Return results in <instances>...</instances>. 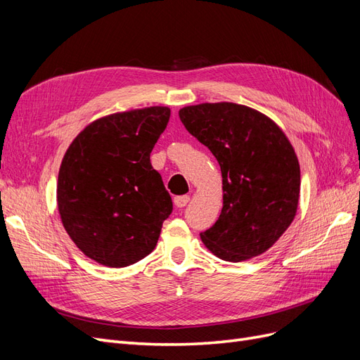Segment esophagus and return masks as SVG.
I'll return each mask as SVG.
<instances>
[{"label": "esophagus", "mask_w": 360, "mask_h": 360, "mask_svg": "<svg viewBox=\"0 0 360 360\" xmlns=\"http://www.w3.org/2000/svg\"><path fill=\"white\" fill-rule=\"evenodd\" d=\"M189 200H191V198L188 197V195H180V197L174 198V204H176V205L179 207V209H183V207L189 202Z\"/></svg>", "instance_id": "obj_1"}]
</instances>
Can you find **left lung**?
<instances>
[{
	"instance_id": "left-lung-1",
	"label": "left lung",
	"mask_w": 360,
	"mask_h": 360,
	"mask_svg": "<svg viewBox=\"0 0 360 360\" xmlns=\"http://www.w3.org/2000/svg\"><path fill=\"white\" fill-rule=\"evenodd\" d=\"M179 117L222 171L224 207L202 243L233 263L266 252L297 212L300 167L285 134L264 114L230 102L186 106Z\"/></svg>"
}]
</instances>
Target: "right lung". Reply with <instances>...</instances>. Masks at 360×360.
I'll list each match as a JSON object with an SVG mask.
<instances>
[{
  "mask_svg": "<svg viewBox=\"0 0 360 360\" xmlns=\"http://www.w3.org/2000/svg\"><path fill=\"white\" fill-rule=\"evenodd\" d=\"M167 106L111 114L86 126L63 158L57 202L64 230L96 263L126 267L155 249L172 200L150 153Z\"/></svg>",
  "mask_w": 360,
  "mask_h": 360,
  "instance_id": "add662e5",
  "label": "right lung"
}]
</instances>
